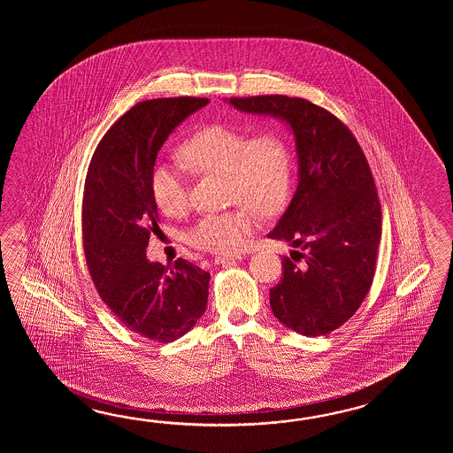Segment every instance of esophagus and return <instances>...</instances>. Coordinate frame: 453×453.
Wrapping results in <instances>:
<instances>
[{
  "instance_id": "obj_1",
  "label": "esophagus",
  "mask_w": 453,
  "mask_h": 453,
  "mask_svg": "<svg viewBox=\"0 0 453 453\" xmlns=\"http://www.w3.org/2000/svg\"><path fill=\"white\" fill-rule=\"evenodd\" d=\"M241 259L240 256H217L215 257V264H230L234 260Z\"/></svg>"
}]
</instances>
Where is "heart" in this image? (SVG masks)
Here are the masks:
<instances>
[{"label": "heart", "mask_w": 453, "mask_h": 453, "mask_svg": "<svg viewBox=\"0 0 453 453\" xmlns=\"http://www.w3.org/2000/svg\"><path fill=\"white\" fill-rule=\"evenodd\" d=\"M184 166L197 174H223L231 211L205 215L188 231L186 240L196 250L231 254L242 250L259 226V213H279L288 201L293 178L291 145L279 129L257 134L226 125H209L180 147ZM150 191L157 207L178 217L189 207V188L183 174L157 165L150 174Z\"/></svg>", "instance_id": "b5f03b06"}]
</instances>
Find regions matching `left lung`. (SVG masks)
<instances>
[{
  "label": "left lung",
  "mask_w": 453,
  "mask_h": 453,
  "mask_svg": "<svg viewBox=\"0 0 453 453\" xmlns=\"http://www.w3.org/2000/svg\"><path fill=\"white\" fill-rule=\"evenodd\" d=\"M230 104L279 116L296 135L298 188L267 236L301 250L281 259L270 308L304 337L330 334L355 316L376 272L382 212L366 155L342 119L306 98L231 96Z\"/></svg>",
  "instance_id": "left-lung-1"
}]
</instances>
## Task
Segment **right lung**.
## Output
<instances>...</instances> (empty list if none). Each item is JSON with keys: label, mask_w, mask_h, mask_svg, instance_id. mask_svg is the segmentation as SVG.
Here are the masks:
<instances>
[{"label": "right lung", "mask_w": 453, "mask_h": 453, "mask_svg": "<svg viewBox=\"0 0 453 453\" xmlns=\"http://www.w3.org/2000/svg\"><path fill=\"white\" fill-rule=\"evenodd\" d=\"M201 96H166L135 104L111 126L87 170L82 242L87 269L102 301L125 327L170 343L196 326L207 308L211 273L188 260L149 262L158 228L150 174L166 137L207 105Z\"/></svg>", "instance_id": "obj_1"}]
</instances>
